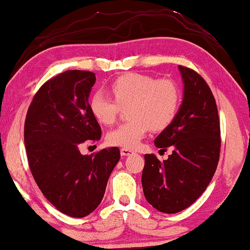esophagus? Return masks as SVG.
<instances>
[{
	"label": "esophagus",
	"mask_w": 250,
	"mask_h": 250,
	"mask_svg": "<svg viewBox=\"0 0 250 250\" xmlns=\"http://www.w3.org/2000/svg\"><path fill=\"white\" fill-rule=\"evenodd\" d=\"M132 153H133V151H132V149H130V148H125V147L120 148V154H122L123 157H126V155H130Z\"/></svg>",
	"instance_id": "34e87169"
}]
</instances>
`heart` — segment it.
I'll list each match as a JSON object with an SVG mask.
<instances>
[{"mask_svg":"<svg viewBox=\"0 0 250 250\" xmlns=\"http://www.w3.org/2000/svg\"><path fill=\"white\" fill-rule=\"evenodd\" d=\"M112 97L97 92L90 99V111L101 124L112 125L122 107H128L130 122L107 134L108 144L136 148L149 130H164L174 120L180 105V90L171 79L144 73H125L110 85Z\"/></svg>","mask_w":250,"mask_h":250,"instance_id":"obj_1","label":"heart"}]
</instances>
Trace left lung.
I'll use <instances>...</instances> for the list:
<instances>
[{"mask_svg": "<svg viewBox=\"0 0 250 250\" xmlns=\"http://www.w3.org/2000/svg\"><path fill=\"white\" fill-rule=\"evenodd\" d=\"M185 84L183 104L173 122L155 138L161 151L172 147L168 159L145 154L144 195L155 209L174 214L198 200L212 180L221 148L215 98L204 78L179 65Z\"/></svg>", "mask_w": 250, "mask_h": 250, "instance_id": "1", "label": "left lung"}]
</instances>
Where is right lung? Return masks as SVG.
Instances as JSON below:
<instances>
[{
    "instance_id": "right-lung-1",
    "label": "right lung",
    "mask_w": 250,
    "mask_h": 250,
    "mask_svg": "<svg viewBox=\"0 0 250 250\" xmlns=\"http://www.w3.org/2000/svg\"><path fill=\"white\" fill-rule=\"evenodd\" d=\"M96 75L67 70L35 93L24 123L29 168L43 195L62 213L84 218L99 206L118 147L83 155L79 146L101 139L102 130L87 102Z\"/></svg>"
}]
</instances>
